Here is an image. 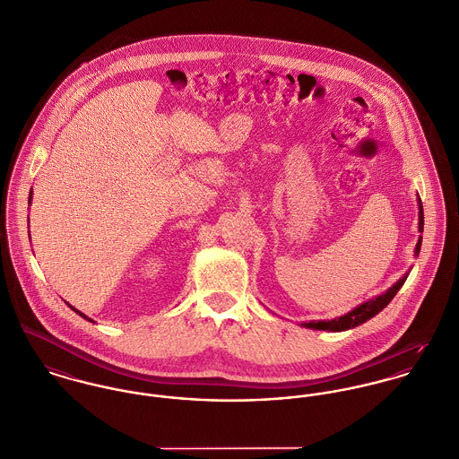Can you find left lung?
Returning a JSON list of instances; mask_svg holds the SVG:
<instances>
[{
    "label": "left lung",
    "mask_w": 459,
    "mask_h": 459,
    "mask_svg": "<svg viewBox=\"0 0 459 459\" xmlns=\"http://www.w3.org/2000/svg\"><path fill=\"white\" fill-rule=\"evenodd\" d=\"M417 201H419V203H417V204H419V231L422 233V231H424V210H422V201H420L419 195H417ZM420 246H422V237H419V240H417L415 256H419ZM406 277H408V273H404L397 282H394L393 286H391L385 293H382V295H378V297H375V299L366 300L364 304L353 307L350 313H346V315H342V316H337V318L327 320V322H325V320H320V322L302 324V327L313 328V330H328V332H342V330H348V328L359 327V325L366 324L368 320H371L373 316H377L380 311H384V307L389 306V302L395 297V293H397V291L401 290V286L404 284Z\"/></svg>",
    "instance_id": "1"
}]
</instances>
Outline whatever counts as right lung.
I'll list each match as a JSON object with an SVG mask.
<instances>
[{
  "instance_id": "1",
  "label": "right lung",
  "mask_w": 459,
  "mask_h": 459,
  "mask_svg": "<svg viewBox=\"0 0 459 459\" xmlns=\"http://www.w3.org/2000/svg\"><path fill=\"white\" fill-rule=\"evenodd\" d=\"M31 195H33V191H30V197H28V204H31ZM28 222H30V219H28ZM70 307H72V306H70ZM72 311H75V313H77V315H79V316H82V318H84V320H88V318H86V316H84V315H82V313H81V311H77V309H75V307H72Z\"/></svg>"
}]
</instances>
